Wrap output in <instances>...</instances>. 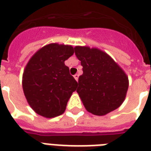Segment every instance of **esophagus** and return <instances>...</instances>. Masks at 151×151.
<instances>
[{
	"mask_svg": "<svg viewBox=\"0 0 151 151\" xmlns=\"http://www.w3.org/2000/svg\"><path fill=\"white\" fill-rule=\"evenodd\" d=\"M78 77H79V75H78V73H76L75 75L73 76V78H75V80L77 81H78Z\"/></svg>",
	"mask_w": 151,
	"mask_h": 151,
	"instance_id": "1",
	"label": "esophagus"
}]
</instances>
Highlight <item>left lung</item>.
I'll list each match as a JSON object with an SVG mask.
<instances>
[{
	"mask_svg": "<svg viewBox=\"0 0 151 151\" xmlns=\"http://www.w3.org/2000/svg\"><path fill=\"white\" fill-rule=\"evenodd\" d=\"M77 58L83 66L77 92L85 109L103 116L122 105L129 88V78L105 52L88 46H76Z\"/></svg>",
	"mask_w": 151,
	"mask_h": 151,
	"instance_id": "8db88e82",
	"label": "left lung"
}]
</instances>
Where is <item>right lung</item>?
I'll return each instance as SVG.
<instances>
[{"label": "right lung", "mask_w": 151, "mask_h": 151, "mask_svg": "<svg viewBox=\"0 0 151 151\" xmlns=\"http://www.w3.org/2000/svg\"><path fill=\"white\" fill-rule=\"evenodd\" d=\"M74 53L68 45L48 44L33 55L22 74V89L37 114L52 118L63 114L78 82L64 62Z\"/></svg>", "instance_id": "add662e5"}]
</instances>
